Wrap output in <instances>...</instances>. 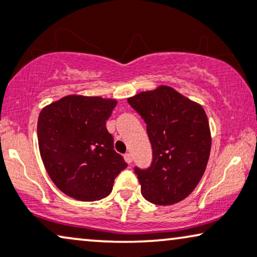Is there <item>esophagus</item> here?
I'll return each instance as SVG.
<instances>
[{"label": "esophagus", "mask_w": 257, "mask_h": 257, "mask_svg": "<svg viewBox=\"0 0 257 257\" xmlns=\"http://www.w3.org/2000/svg\"><path fill=\"white\" fill-rule=\"evenodd\" d=\"M124 160L126 164H132L133 162V155L129 154V153H126V154H124Z\"/></svg>", "instance_id": "obj_1"}]
</instances>
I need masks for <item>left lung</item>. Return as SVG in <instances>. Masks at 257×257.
Masks as SVG:
<instances>
[{"instance_id":"8db88e82","label":"left lung","mask_w":257,"mask_h":257,"mask_svg":"<svg viewBox=\"0 0 257 257\" xmlns=\"http://www.w3.org/2000/svg\"><path fill=\"white\" fill-rule=\"evenodd\" d=\"M147 124L153 159L147 168L134 167L146 200L171 205L196 188L210 157L211 135L199 104L170 86H159L128 98Z\"/></svg>"}]
</instances>
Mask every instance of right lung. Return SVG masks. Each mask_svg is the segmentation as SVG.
<instances>
[{
  "label": "right lung",
  "instance_id": "obj_1",
  "mask_svg": "<svg viewBox=\"0 0 257 257\" xmlns=\"http://www.w3.org/2000/svg\"><path fill=\"white\" fill-rule=\"evenodd\" d=\"M115 99L66 96L41 110L38 119L40 155L61 192L82 201L108 197L113 180L128 164L113 149L105 123Z\"/></svg>",
  "mask_w": 257,
  "mask_h": 257
}]
</instances>
